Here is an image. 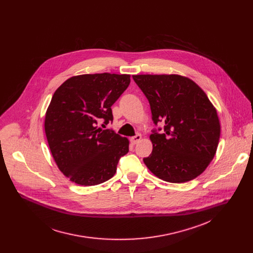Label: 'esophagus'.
Listing matches in <instances>:
<instances>
[{
    "mask_svg": "<svg viewBox=\"0 0 253 253\" xmlns=\"http://www.w3.org/2000/svg\"><path fill=\"white\" fill-rule=\"evenodd\" d=\"M141 138H142L141 134H136L135 136H132V137L130 138V142H131L132 144H136L138 141H140Z\"/></svg>",
    "mask_w": 253,
    "mask_h": 253,
    "instance_id": "esophagus-1",
    "label": "esophagus"
}]
</instances>
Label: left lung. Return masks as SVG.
I'll use <instances>...</instances> for the list:
<instances>
[{"mask_svg":"<svg viewBox=\"0 0 253 253\" xmlns=\"http://www.w3.org/2000/svg\"><path fill=\"white\" fill-rule=\"evenodd\" d=\"M149 100L152 119L164 122L153 130V151L144 164L158 178L171 183L193 180L215 156L220 137L216 108L191 79L176 74L133 75Z\"/></svg>","mask_w":253,"mask_h":253,"instance_id":"1","label":"left lung"}]
</instances>
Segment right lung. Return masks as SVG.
<instances>
[{
    "instance_id": "add662e5",
    "label": "right lung",
    "mask_w": 253,
    "mask_h": 253,
    "mask_svg": "<svg viewBox=\"0 0 253 253\" xmlns=\"http://www.w3.org/2000/svg\"><path fill=\"white\" fill-rule=\"evenodd\" d=\"M129 83L127 74H84L69 78L53 93L44 132L55 164L70 181L93 186L115 175L129 141L97 124L113 120L111 106Z\"/></svg>"
}]
</instances>
